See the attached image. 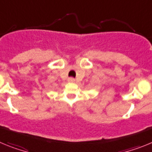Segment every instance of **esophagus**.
<instances>
[{
	"label": "esophagus",
	"mask_w": 152,
	"mask_h": 152,
	"mask_svg": "<svg viewBox=\"0 0 152 152\" xmlns=\"http://www.w3.org/2000/svg\"><path fill=\"white\" fill-rule=\"evenodd\" d=\"M68 81L71 83H74L75 81V78H73V77H70V78H68Z\"/></svg>",
	"instance_id": "34e87169"
}]
</instances>
